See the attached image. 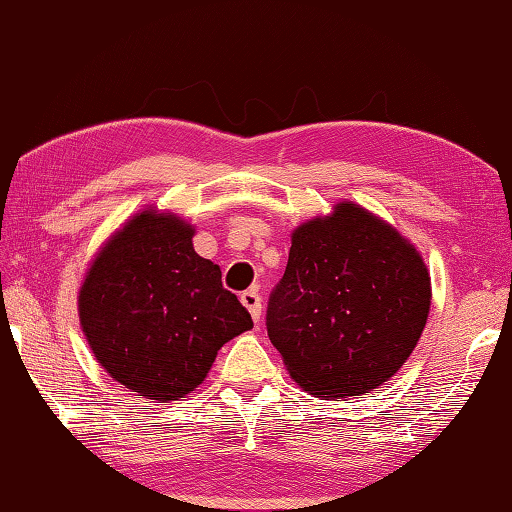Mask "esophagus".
I'll list each match as a JSON object with an SVG mask.
<instances>
[{"instance_id": "esophagus-1", "label": "esophagus", "mask_w": 512, "mask_h": 512, "mask_svg": "<svg viewBox=\"0 0 512 512\" xmlns=\"http://www.w3.org/2000/svg\"><path fill=\"white\" fill-rule=\"evenodd\" d=\"M239 302H242L246 308L250 317H253V322L259 324V317H262V297H259V293L255 288L250 290H244L242 295H239Z\"/></svg>"}]
</instances>
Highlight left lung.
Returning a JSON list of instances; mask_svg holds the SVG:
<instances>
[{
	"instance_id": "obj_1",
	"label": "left lung",
	"mask_w": 512,
	"mask_h": 512,
	"mask_svg": "<svg viewBox=\"0 0 512 512\" xmlns=\"http://www.w3.org/2000/svg\"><path fill=\"white\" fill-rule=\"evenodd\" d=\"M415 244L355 202L299 224L268 302V337L308 395L350 399L388 382L430 313Z\"/></svg>"
}]
</instances>
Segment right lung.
Wrapping results in <instances>:
<instances>
[{"label":"right lung","mask_w":512,"mask_h":512,"mask_svg":"<svg viewBox=\"0 0 512 512\" xmlns=\"http://www.w3.org/2000/svg\"><path fill=\"white\" fill-rule=\"evenodd\" d=\"M193 237L195 226L177 213L142 208L97 250L77 293L79 326L99 366L159 404L204 384L217 350L253 328Z\"/></svg>","instance_id":"right-lung-1"}]
</instances>
